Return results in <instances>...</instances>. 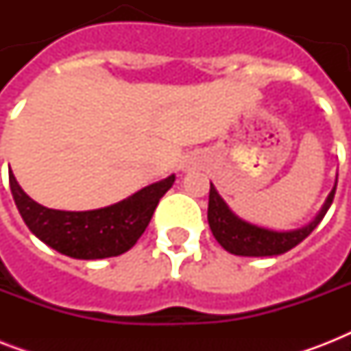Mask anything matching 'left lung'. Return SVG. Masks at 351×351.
Listing matches in <instances>:
<instances>
[{
	"mask_svg": "<svg viewBox=\"0 0 351 351\" xmlns=\"http://www.w3.org/2000/svg\"><path fill=\"white\" fill-rule=\"evenodd\" d=\"M337 189V180L333 184V189L328 195L326 202L322 204L321 211L311 220L310 224L297 228L289 231H275L262 228V226L251 224L247 220L240 219L230 209V206L224 202L219 191L211 184L209 189V206H208V222L213 231V237L217 239L226 251L240 256H277L282 255L315 230L321 224L324 215L330 209Z\"/></svg>",
	"mask_w": 351,
	"mask_h": 351,
	"instance_id": "left-lung-1",
	"label": "left lung"
}]
</instances>
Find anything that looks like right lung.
Segmentation results:
<instances>
[{
  "label": "right lung",
  "mask_w": 351,
  "mask_h": 351,
  "mask_svg": "<svg viewBox=\"0 0 351 351\" xmlns=\"http://www.w3.org/2000/svg\"><path fill=\"white\" fill-rule=\"evenodd\" d=\"M8 182L21 219L41 242L62 255L96 261L121 255L136 244L160 198L173 186L175 175L145 186L112 206L90 211L49 209L19 187L12 171H8Z\"/></svg>",
  "instance_id": "obj_1"
}]
</instances>
